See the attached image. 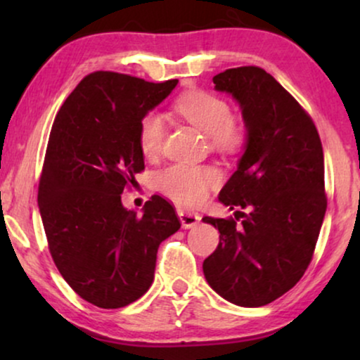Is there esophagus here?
Wrapping results in <instances>:
<instances>
[{
	"label": "esophagus",
	"mask_w": 360,
	"mask_h": 360,
	"mask_svg": "<svg viewBox=\"0 0 360 360\" xmlns=\"http://www.w3.org/2000/svg\"><path fill=\"white\" fill-rule=\"evenodd\" d=\"M176 213H179L181 226H184L185 229L195 228V226L198 224L200 219H201V216L198 213H193V211H188V210H184V208L176 210Z\"/></svg>",
	"instance_id": "obj_1"
}]
</instances>
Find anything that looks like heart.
<instances>
[{
  "instance_id": "heart-1",
  "label": "heart",
  "mask_w": 360,
  "mask_h": 360,
  "mask_svg": "<svg viewBox=\"0 0 360 360\" xmlns=\"http://www.w3.org/2000/svg\"><path fill=\"white\" fill-rule=\"evenodd\" d=\"M175 111L190 124L210 136L213 149L234 154L243 147L245 129L243 122L231 116L228 101L208 91H191L179 98ZM165 121L160 112L149 111L142 116L137 141L142 154L155 157L162 149ZM219 184V172L208 165L174 164L159 174V186L167 196L184 205H198L206 198L211 186Z\"/></svg>"
}]
</instances>
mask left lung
I'll return each instance as SVG.
<instances>
[{"label":"left lung","instance_id":"8db88e82","mask_svg":"<svg viewBox=\"0 0 360 360\" xmlns=\"http://www.w3.org/2000/svg\"><path fill=\"white\" fill-rule=\"evenodd\" d=\"M213 83L239 103L248 131L219 201L249 213L239 224L205 216L219 244L203 274L224 300L257 308L293 288L311 262L328 205L323 146L311 117L264 68H229Z\"/></svg>","mask_w":360,"mask_h":360}]
</instances>
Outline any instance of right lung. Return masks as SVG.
<instances>
[{"mask_svg": "<svg viewBox=\"0 0 360 360\" xmlns=\"http://www.w3.org/2000/svg\"><path fill=\"white\" fill-rule=\"evenodd\" d=\"M176 83L90 73L52 124L39 211L58 272L95 307L115 309L139 300L154 282L160 243L180 229L175 208L159 195L142 216L121 203L122 190L144 170L139 121Z\"/></svg>", "mask_w": 360, "mask_h": 360, "instance_id": "1", "label": "right lung"}]
</instances>
